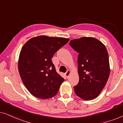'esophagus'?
<instances>
[{
    "mask_svg": "<svg viewBox=\"0 0 123 123\" xmlns=\"http://www.w3.org/2000/svg\"><path fill=\"white\" fill-rule=\"evenodd\" d=\"M70 74V70H67L66 73H65V76L67 77V78H68Z\"/></svg>",
    "mask_w": 123,
    "mask_h": 123,
    "instance_id": "1",
    "label": "esophagus"
}]
</instances>
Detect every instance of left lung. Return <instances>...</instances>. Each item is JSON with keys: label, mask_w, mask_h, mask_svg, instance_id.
I'll list each match as a JSON object with an SVG mask.
<instances>
[{"label": "left lung", "mask_w": 123, "mask_h": 123, "mask_svg": "<svg viewBox=\"0 0 123 123\" xmlns=\"http://www.w3.org/2000/svg\"><path fill=\"white\" fill-rule=\"evenodd\" d=\"M70 46L79 53V82L74 90L83 100L96 98L103 90L110 74V64L106 48L94 37H85L70 40Z\"/></svg>", "instance_id": "1"}]
</instances>
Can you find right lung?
<instances>
[{
    "instance_id": "obj_1",
    "label": "right lung",
    "mask_w": 123,
    "mask_h": 123,
    "mask_svg": "<svg viewBox=\"0 0 123 123\" xmlns=\"http://www.w3.org/2000/svg\"><path fill=\"white\" fill-rule=\"evenodd\" d=\"M69 41V38L40 36L23 45L18 60V70L23 84L37 98L53 97L64 79L56 72L53 55Z\"/></svg>"
}]
</instances>
